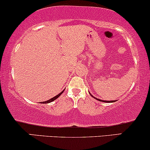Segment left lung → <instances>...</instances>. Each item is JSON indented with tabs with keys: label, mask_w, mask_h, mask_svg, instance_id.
Wrapping results in <instances>:
<instances>
[{
	"label": "left lung",
	"mask_w": 150,
	"mask_h": 150,
	"mask_svg": "<svg viewBox=\"0 0 150 150\" xmlns=\"http://www.w3.org/2000/svg\"><path fill=\"white\" fill-rule=\"evenodd\" d=\"M90 93V96H92V97L94 98V99H97V100H98V101H102V102H106V103H112V102H115L116 101V100H112V101H105V100H101V99H97V98H96V97H93V95H92V94L90 93V92H89Z\"/></svg>",
	"instance_id": "8db88e82"
}]
</instances>
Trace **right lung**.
Instances as JSON below:
<instances>
[{
    "label": "right lung",
    "instance_id": "add662e5",
    "mask_svg": "<svg viewBox=\"0 0 150 150\" xmlns=\"http://www.w3.org/2000/svg\"><path fill=\"white\" fill-rule=\"evenodd\" d=\"M64 90H62V91L60 93H59L58 95L55 96L54 97H53V98H51V99H50L49 100H47V101H43V102H42L41 103H51V102H52V101H53L54 100H55V99H58V98L59 97H60V96L61 95H62V93H63Z\"/></svg>",
    "mask_w": 150,
    "mask_h": 150
}]
</instances>
